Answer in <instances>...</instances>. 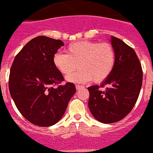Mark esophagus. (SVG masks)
<instances>
[{"label": "esophagus", "mask_w": 153, "mask_h": 153, "mask_svg": "<svg viewBox=\"0 0 153 153\" xmlns=\"http://www.w3.org/2000/svg\"><path fill=\"white\" fill-rule=\"evenodd\" d=\"M75 87H76L77 90H78V89L82 88H84L83 85H75Z\"/></svg>", "instance_id": "1"}]
</instances>
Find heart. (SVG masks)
<instances>
[{
  "mask_svg": "<svg viewBox=\"0 0 153 153\" xmlns=\"http://www.w3.org/2000/svg\"><path fill=\"white\" fill-rule=\"evenodd\" d=\"M53 60L56 68L65 77L71 75L79 65L81 70L67 78L70 82L85 83L93 79L95 83H100L112 72L116 54L110 43L82 40L69 44L66 54L56 53Z\"/></svg>",
  "mask_w": 153,
  "mask_h": 153,
  "instance_id": "1",
  "label": "heart"
}]
</instances>
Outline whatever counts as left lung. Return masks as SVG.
Instances as JSON below:
<instances>
[{"instance_id":"obj_1","label":"left lung","mask_w":153,"mask_h":153,"mask_svg":"<svg viewBox=\"0 0 153 153\" xmlns=\"http://www.w3.org/2000/svg\"><path fill=\"white\" fill-rule=\"evenodd\" d=\"M111 42L116 54L112 72L100 85L88 88L89 110L96 120L104 123H116L130 114L143 83L141 63L134 49L113 36ZM104 86L107 88L102 90Z\"/></svg>"}]
</instances>
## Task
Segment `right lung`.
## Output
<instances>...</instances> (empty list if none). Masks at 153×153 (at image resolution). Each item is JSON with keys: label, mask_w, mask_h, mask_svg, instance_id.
Listing matches in <instances>:
<instances>
[{"label": "right lung", "mask_w": 153, "mask_h": 153, "mask_svg": "<svg viewBox=\"0 0 153 153\" xmlns=\"http://www.w3.org/2000/svg\"><path fill=\"white\" fill-rule=\"evenodd\" d=\"M63 46L60 39L36 37L15 56L10 68V95L23 117L36 126L56 124L76 91L73 83L59 85L64 78L53 64V56Z\"/></svg>", "instance_id": "obj_1"}]
</instances>
